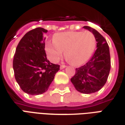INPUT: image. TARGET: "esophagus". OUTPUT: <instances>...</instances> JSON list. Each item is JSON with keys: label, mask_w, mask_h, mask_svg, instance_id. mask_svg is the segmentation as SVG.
I'll use <instances>...</instances> for the list:
<instances>
[{"label": "esophagus", "mask_w": 125, "mask_h": 125, "mask_svg": "<svg viewBox=\"0 0 125 125\" xmlns=\"http://www.w3.org/2000/svg\"><path fill=\"white\" fill-rule=\"evenodd\" d=\"M65 67H66V66H65V65H61V66H60V69H63V68H65Z\"/></svg>", "instance_id": "34e87169"}]
</instances>
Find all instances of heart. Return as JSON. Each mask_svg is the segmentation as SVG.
Segmentation results:
<instances>
[{
    "label": "heart",
    "mask_w": 125,
    "mask_h": 125,
    "mask_svg": "<svg viewBox=\"0 0 125 125\" xmlns=\"http://www.w3.org/2000/svg\"><path fill=\"white\" fill-rule=\"evenodd\" d=\"M95 47L96 38L92 32H65L55 34L53 42H48L45 45V51L52 62H57L64 51L67 60L79 65L89 59Z\"/></svg>",
    "instance_id": "b5f03b06"
}]
</instances>
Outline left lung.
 Here are the masks:
<instances>
[{
	"instance_id": "left-lung-1",
	"label": "left lung",
	"mask_w": 125,
	"mask_h": 125,
	"mask_svg": "<svg viewBox=\"0 0 125 125\" xmlns=\"http://www.w3.org/2000/svg\"><path fill=\"white\" fill-rule=\"evenodd\" d=\"M83 28L95 36L97 49L87 63L76 69L71 82L80 93L91 94L101 89L108 80L111 65L110 55L108 44L103 36L89 26H84Z\"/></svg>"
}]
</instances>
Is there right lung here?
I'll list each match as a JSON object with an SVG mask.
<instances>
[{
    "instance_id": "1",
    "label": "right lung",
    "mask_w": 125,
    "mask_h": 125,
    "mask_svg": "<svg viewBox=\"0 0 125 125\" xmlns=\"http://www.w3.org/2000/svg\"><path fill=\"white\" fill-rule=\"evenodd\" d=\"M47 30L37 28L20 40L14 55L15 78L23 92L32 95L46 92L60 65L51 63L44 51V34Z\"/></svg>"
}]
</instances>
